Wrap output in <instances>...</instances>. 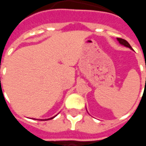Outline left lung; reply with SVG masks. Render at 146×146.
I'll use <instances>...</instances> for the list:
<instances>
[{
  "instance_id": "8db88e82",
  "label": "left lung",
  "mask_w": 146,
  "mask_h": 146,
  "mask_svg": "<svg viewBox=\"0 0 146 146\" xmlns=\"http://www.w3.org/2000/svg\"><path fill=\"white\" fill-rule=\"evenodd\" d=\"M117 40L119 41V43L121 45H123V46H125V47H127V48H131V49H132L131 47V45L129 44V43L126 40H123V39L122 38H117ZM145 69H146V64H145Z\"/></svg>"
}]
</instances>
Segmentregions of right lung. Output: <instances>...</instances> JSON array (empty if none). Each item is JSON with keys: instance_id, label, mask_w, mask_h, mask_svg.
Returning <instances> with one entry per match:
<instances>
[{"instance_id": "obj_1", "label": "right lung", "mask_w": 146, "mask_h": 146, "mask_svg": "<svg viewBox=\"0 0 146 146\" xmlns=\"http://www.w3.org/2000/svg\"><path fill=\"white\" fill-rule=\"evenodd\" d=\"M54 116H53V117H51V118H49V119H43V120H48V119H53V118H54ZM39 120V119H38ZM40 120H42V119H40Z\"/></svg>"}]
</instances>
